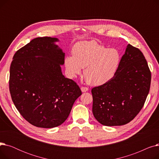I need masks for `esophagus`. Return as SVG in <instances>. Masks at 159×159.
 Returning <instances> with one entry per match:
<instances>
[{"label":"esophagus","mask_w":159,"mask_h":159,"mask_svg":"<svg viewBox=\"0 0 159 159\" xmlns=\"http://www.w3.org/2000/svg\"><path fill=\"white\" fill-rule=\"evenodd\" d=\"M81 91H82V92H86V91H88V88L87 87H84V86H82L81 87Z\"/></svg>","instance_id":"esophagus-1"}]
</instances>
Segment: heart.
Instances as JSON below:
<instances>
[{"mask_svg":"<svg viewBox=\"0 0 159 159\" xmlns=\"http://www.w3.org/2000/svg\"><path fill=\"white\" fill-rule=\"evenodd\" d=\"M73 57L65 59L67 72L71 77L79 74L84 68V76L88 84L102 85L110 81L115 75L120 61L117 49L107 48L97 42H81L75 44Z\"/></svg>","mask_w":159,"mask_h":159,"instance_id":"b5f03b06","label":"heart"}]
</instances>
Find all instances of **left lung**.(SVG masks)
I'll return each instance as SVG.
<instances>
[{"label":"left lung","mask_w":159,"mask_h":159,"mask_svg":"<svg viewBox=\"0 0 159 159\" xmlns=\"http://www.w3.org/2000/svg\"><path fill=\"white\" fill-rule=\"evenodd\" d=\"M152 75L140 50L128 44L114 77L91 89L92 111L104 126H122L131 121L144 106Z\"/></svg>","instance_id":"1"}]
</instances>
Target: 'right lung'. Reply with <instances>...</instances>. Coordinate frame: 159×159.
Listing matches in <instances>:
<instances>
[{"mask_svg":"<svg viewBox=\"0 0 159 159\" xmlns=\"http://www.w3.org/2000/svg\"><path fill=\"white\" fill-rule=\"evenodd\" d=\"M58 40L33 39L16 51L10 66L12 101L24 119L39 128L61 125L82 94L77 83L62 73L65 54L54 44Z\"/></svg>","mask_w":159,"mask_h":159,"instance_id":"1","label":"right lung"}]
</instances>
